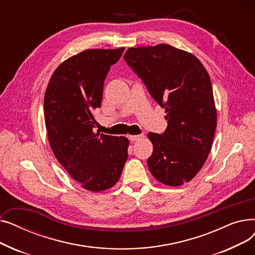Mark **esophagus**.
I'll return each instance as SVG.
<instances>
[{
  "instance_id": "34e87169",
  "label": "esophagus",
  "mask_w": 255,
  "mask_h": 255,
  "mask_svg": "<svg viewBox=\"0 0 255 255\" xmlns=\"http://www.w3.org/2000/svg\"><path fill=\"white\" fill-rule=\"evenodd\" d=\"M142 137V134H139V135H129L128 138L131 140V141H136L138 139H140Z\"/></svg>"
}]
</instances>
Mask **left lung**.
I'll use <instances>...</instances> for the list:
<instances>
[{"mask_svg":"<svg viewBox=\"0 0 255 255\" xmlns=\"http://www.w3.org/2000/svg\"><path fill=\"white\" fill-rule=\"evenodd\" d=\"M124 60L166 113L162 134L148 133L151 173L168 186L189 182L205 164L217 126L210 75L192 53L168 44L131 47Z\"/></svg>","mask_w":255,"mask_h":255,"instance_id":"1","label":"left lung"}]
</instances>
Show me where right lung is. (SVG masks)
I'll use <instances>...</instances> for the list:
<instances>
[{
    "label": "right lung",
    "instance_id": "right-lung-1",
    "mask_svg": "<svg viewBox=\"0 0 255 255\" xmlns=\"http://www.w3.org/2000/svg\"><path fill=\"white\" fill-rule=\"evenodd\" d=\"M124 49H87L67 59L52 73L44 95L50 148L71 178L93 192L113 187L128 158V138L95 132L93 115L101 106L111 66Z\"/></svg>",
    "mask_w": 255,
    "mask_h": 255
}]
</instances>
